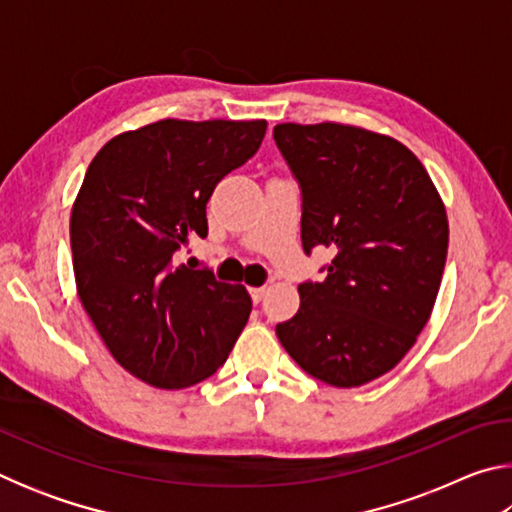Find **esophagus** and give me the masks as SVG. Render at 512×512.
Segmentation results:
<instances>
[{"label":"esophagus","instance_id":"esophagus-1","mask_svg":"<svg viewBox=\"0 0 512 512\" xmlns=\"http://www.w3.org/2000/svg\"><path fill=\"white\" fill-rule=\"evenodd\" d=\"M264 296H266V287H253V289H250V298H253L255 305H259V302L264 300Z\"/></svg>","mask_w":512,"mask_h":512}]
</instances>
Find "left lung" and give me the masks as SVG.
I'll return each instance as SVG.
<instances>
[{
	"label": "left lung",
	"instance_id": "obj_1",
	"mask_svg": "<svg viewBox=\"0 0 512 512\" xmlns=\"http://www.w3.org/2000/svg\"><path fill=\"white\" fill-rule=\"evenodd\" d=\"M273 137L302 189V248L336 253L275 334L311 377L363 386L404 359L431 316L449 244L443 198L388 135L323 121L277 124Z\"/></svg>",
	"mask_w": 512,
	"mask_h": 512
}]
</instances>
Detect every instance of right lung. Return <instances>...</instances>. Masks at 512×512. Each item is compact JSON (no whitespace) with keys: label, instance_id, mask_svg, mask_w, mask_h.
Instances as JSON below:
<instances>
[{"label":"right lung","instance_id":"right-lung-1","mask_svg":"<svg viewBox=\"0 0 512 512\" xmlns=\"http://www.w3.org/2000/svg\"><path fill=\"white\" fill-rule=\"evenodd\" d=\"M266 121L160 119L94 155L69 219L76 293L121 368L155 388L214 375L253 309L246 287L176 266L207 237L223 176L257 153Z\"/></svg>","mask_w":512,"mask_h":512}]
</instances>
